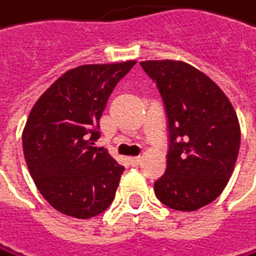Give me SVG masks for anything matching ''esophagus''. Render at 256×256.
<instances>
[{
    "label": "esophagus",
    "instance_id": "esophagus-1",
    "mask_svg": "<svg viewBox=\"0 0 256 256\" xmlns=\"http://www.w3.org/2000/svg\"><path fill=\"white\" fill-rule=\"evenodd\" d=\"M128 162H130V164L137 166V164L140 163V157H130V158H128Z\"/></svg>",
    "mask_w": 256,
    "mask_h": 256
}]
</instances>
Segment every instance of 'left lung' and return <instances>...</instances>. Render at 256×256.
I'll list each match as a JSON object with an SVG mask.
<instances>
[{"label": "left lung", "mask_w": 256, "mask_h": 256, "mask_svg": "<svg viewBox=\"0 0 256 256\" xmlns=\"http://www.w3.org/2000/svg\"><path fill=\"white\" fill-rule=\"evenodd\" d=\"M156 82L168 120L166 171L156 197L190 212L222 194L240 151L236 112L212 79L180 60L140 62Z\"/></svg>", "instance_id": "8db88e82"}]
</instances>
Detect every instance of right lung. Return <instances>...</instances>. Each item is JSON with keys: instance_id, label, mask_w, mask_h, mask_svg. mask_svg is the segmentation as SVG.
<instances>
[{"instance_id": "1", "label": "right lung", "mask_w": 256, "mask_h": 256, "mask_svg": "<svg viewBox=\"0 0 256 256\" xmlns=\"http://www.w3.org/2000/svg\"><path fill=\"white\" fill-rule=\"evenodd\" d=\"M134 64L73 68L32 108L22 132L24 157L36 188L56 210L92 218L112 203L125 168L93 145L108 98Z\"/></svg>"}]
</instances>
